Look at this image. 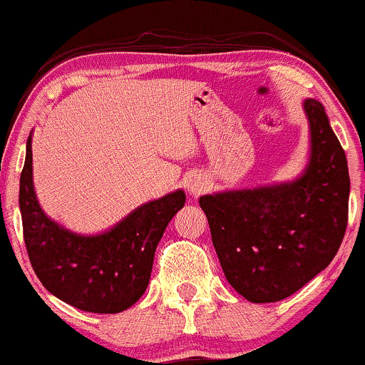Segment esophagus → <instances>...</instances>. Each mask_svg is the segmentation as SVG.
<instances>
[{"label": "esophagus", "mask_w": 365, "mask_h": 365, "mask_svg": "<svg viewBox=\"0 0 365 365\" xmlns=\"http://www.w3.org/2000/svg\"><path fill=\"white\" fill-rule=\"evenodd\" d=\"M187 189H189L190 195H199L204 189H206V183H204V180L201 178V176H194V178H190Z\"/></svg>", "instance_id": "esophagus-1"}]
</instances>
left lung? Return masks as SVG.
I'll return each mask as SVG.
<instances>
[{
  "label": "left lung",
  "mask_w": 365,
  "mask_h": 365,
  "mask_svg": "<svg viewBox=\"0 0 365 365\" xmlns=\"http://www.w3.org/2000/svg\"><path fill=\"white\" fill-rule=\"evenodd\" d=\"M310 150L291 182L201 195L223 274L251 303L287 298L332 262L348 222L346 155L322 103L303 100Z\"/></svg>",
  "instance_id": "left-lung-1"
}]
</instances>
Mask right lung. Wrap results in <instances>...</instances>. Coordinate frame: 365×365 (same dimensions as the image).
I'll return each instance as SVG.
<instances>
[{
  "instance_id": "obj_1",
  "label": "right lung",
  "mask_w": 365,
  "mask_h": 365,
  "mask_svg": "<svg viewBox=\"0 0 365 365\" xmlns=\"http://www.w3.org/2000/svg\"><path fill=\"white\" fill-rule=\"evenodd\" d=\"M185 204L182 189L135 207L100 234H78L51 220L36 197L33 133L20 175L19 206L31 265L43 286L67 305L119 314L149 286L154 253L171 218Z\"/></svg>"
}]
</instances>
